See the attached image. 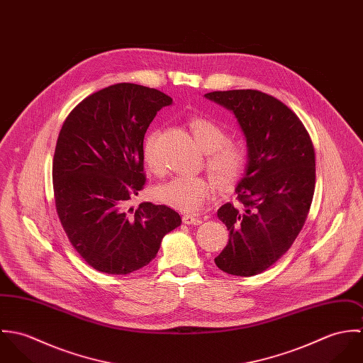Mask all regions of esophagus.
Wrapping results in <instances>:
<instances>
[{
	"instance_id": "1",
	"label": "esophagus",
	"mask_w": 363,
	"mask_h": 363,
	"mask_svg": "<svg viewBox=\"0 0 363 363\" xmlns=\"http://www.w3.org/2000/svg\"><path fill=\"white\" fill-rule=\"evenodd\" d=\"M183 222L187 223V225H201L203 219L199 218V216H194V215H184Z\"/></svg>"
}]
</instances>
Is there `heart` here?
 Here are the masks:
<instances>
[{
    "instance_id": "obj_1",
    "label": "heart",
    "mask_w": 363,
    "mask_h": 363,
    "mask_svg": "<svg viewBox=\"0 0 363 363\" xmlns=\"http://www.w3.org/2000/svg\"><path fill=\"white\" fill-rule=\"evenodd\" d=\"M190 130L199 145L207 152L206 166L215 183L222 189L236 184L249 163L247 148L242 143L228 141L225 128L207 117H193ZM157 135V131L147 135L143 154L148 169L162 174L163 166L156 150ZM212 190V183L204 176H180L160 184L155 190V197L162 204L180 212L196 213L211 199Z\"/></svg>"
}]
</instances>
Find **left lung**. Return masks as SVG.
I'll return each mask as SVG.
<instances>
[{
  "mask_svg": "<svg viewBox=\"0 0 363 363\" xmlns=\"http://www.w3.org/2000/svg\"><path fill=\"white\" fill-rule=\"evenodd\" d=\"M206 98L235 114L249 152L236 187L242 207L218 209L229 242L215 264L230 275L253 277L281 259L305 225L315 184L313 143L299 117L271 95L236 89Z\"/></svg>",
  "mask_w": 363,
  "mask_h": 363,
  "instance_id": "8db88e82",
  "label": "left lung"
}]
</instances>
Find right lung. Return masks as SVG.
I'll list each match as a JSON object with an SVG mask.
<instances>
[{"mask_svg":"<svg viewBox=\"0 0 363 363\" xmlns=\"http://www.w3.org/2000/svg\"><path fill=\"white\" fill-rule=\"evenodd\" d=\"M169 104L172 98L154 88L116 84L77 104L60 130L52 159L57 213L74 249L101 272L145 267L182 223L167 206L130 207L145 184V133Z\"/></svg>","mask_w":363,"mask_h":363,"instance_id":"obj_1","label":"right lung"}]
</instances>
